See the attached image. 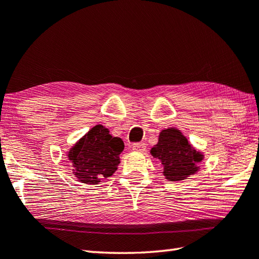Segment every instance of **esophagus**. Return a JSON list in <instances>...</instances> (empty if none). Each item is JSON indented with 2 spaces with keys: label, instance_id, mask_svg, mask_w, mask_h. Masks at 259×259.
<instances>
[{
  "label": "esophagus",
  "instance_id": "obj_1",
  "mask_svg": "<svg viewBox=\"0 0 259 259\" xmlns=\"http://www.w3.org/2000/svg\"><path fill=\"white\" fill-rule=\"evenodd\" d=\"M133 150L138 153H143L146 150V144L145 143H136L133 145Z\"/></svg>",
  "mask_w": 259,
  "mask_h": 259
}]
</instances>
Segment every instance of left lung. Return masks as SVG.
I'll list each match as a JSON object with an SVG mask.
<instances>
[{
    "mask_svg": "<svg viewBox=\"0 0 259 259\" xmlns=\"http://www.w3.org/2000/svg\"><path fill=\"white\" fill-rule=\"evenodd\" d=\"M154 158L161 161L163 175L168 181H181L199 170L204 155L196 150L177 128L161 131L158 143L150 149Z\"/></svg>",
    "mask_w": 259,
    "mask_h": 259,
    "instance_id": "8db88e82",
    "label": "left lung"
}]
</instances>
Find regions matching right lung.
<instances>
[{
    "mask_svg": "<svg viewBox=\"0 0 259 259\" xmlns=\"http://www.w3.org/2000/svg\"><path fill=\"white\" fill-rule=\"evenodd\" d=\"M123 149L121 138L113 137L109 129L97 124L79 139L67 155L79 181L97 185L116 171Z\"/></svg>",
    "mask_w": 259,
    "mask_h": 259,
    "instance_id": "right-lung-1",
    "label": "right lung"
}]
</instances>
